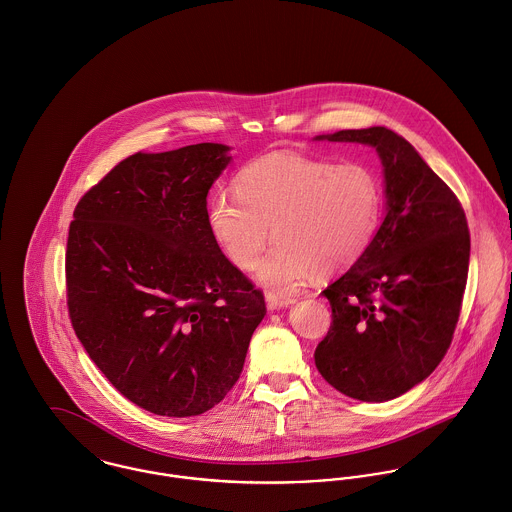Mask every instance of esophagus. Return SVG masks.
I'll return each mask as SVG.
<instances>
[{
    "label": "esophagus",
    "instance_id": "1",
    "mask_svg": "<svg viewBox=\"0 0 512 512\" xmlns=\"http://www.w3.org/2000/svg\"><path fill=\"white\" fill-rule=\"evenodd\" d=\"M265 301H267V307L271 310L275 308H285L289 305H295V297H287V295H279V293H267L265 295Z\"/></svg>",
    "mask_w": 512,
    "mask_h": 512
}]
</instances>
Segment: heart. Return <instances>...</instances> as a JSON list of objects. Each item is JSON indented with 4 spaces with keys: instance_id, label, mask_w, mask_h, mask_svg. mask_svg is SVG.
I'll list each match as a JSON object with an SVG mask.
<instances>
[{
    "instance_id": "heart-1",
    "label": "heart",
    "mask_w": 512,
    "mask_h": 512,
    "mask_svg": "<svg viewBox=\"0 0 512 512\" xmlns=\"http://www.w3.org/2000/svg\"><path fill=\"white\" fill-rule=\"evenodd\" d=\"M382 207L378 176L364 164H336L299 154H271L245 166L235 198L209 202V227L227 259L241 271L257 265L269 229L277 243L255 279L285 295L320 269L354 265L370 247Z\"/></svg>"
}]
</instances>
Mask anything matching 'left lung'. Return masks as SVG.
<instances>
[{"instance_id":"obj_1","label":"left lung","mask_w":512,"mask_h":512,"mask_svg":"<svg viewBox=\"0 0 512 512\" xmlns=\"http://www.w3.org/2000/svg\"><path fill=\"white\" fill-rule=\"evenodd\" d=\"M314 140L372 146L384 168L386 215L366 253L322 291L332 324L316 346L322 378L348 398L388 402L443 360L469 273V227L449 186L386 126Z\"/></svg>"}]
</instances>
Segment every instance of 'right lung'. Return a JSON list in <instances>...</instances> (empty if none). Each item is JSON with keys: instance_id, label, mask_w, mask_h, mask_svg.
I'll return each mask as SVG.
<instances>
[{"instance_id": "add662e5", "label": "right lung", "mask_w": 512, "mask_h": 512, "mask_svg": "<svg viewBox=\"0 0 512 512\" xmlns=\"http://www.w3.org/2000/svg\"><path fill=\"white\" fill-rule=\"evenodd\" d=\"M229 150L202 142L132 154L81 198L69 227L75 334L108 382L156 415L219 404L267 312L207 219V192Z\"/></svg>"}]
</instances>
